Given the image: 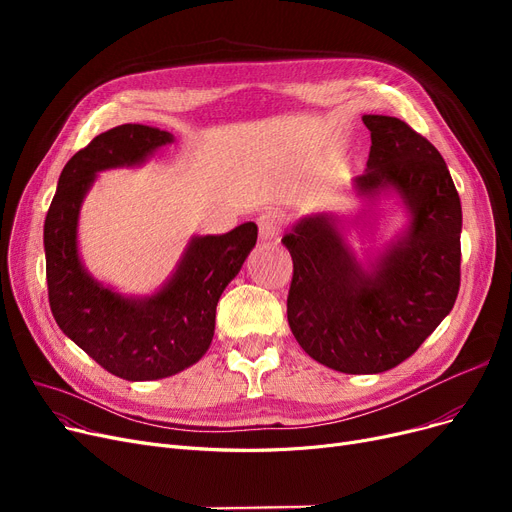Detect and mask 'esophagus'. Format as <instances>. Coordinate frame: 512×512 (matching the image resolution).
<instances>
[{
	"instance_id": "esophagus-1",
	"label": "esophagus",
	"mask_w": 512,
	"mask_h": 512,
	"mask_svg": "<svg viewBox=\"0 0 512 512\" xmlns=\"http://www.w3.org/2000/svg\"><path fill=\"white\" fill-rule=\"evenodd\" d=\"M284 224V213L278 209H270V211H263L259 218H257V228H259V238L263 242H270L274 240Z\"/></svg>"
}]
</instances>
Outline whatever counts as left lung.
<instances>
[{"mask_svg":"<svg viewBox=\"0 0 512 512\" xmlns=\"http://www.w3.org/2000/svg\"><path fill=\"white\" fill-rule=\"evenodd\" d=\"M363 122L371 149L353 182L363 211L394 193L407 228L367 263L332 211L305 215L282 238L292 257L286 313L294 338L317 363L353 375L409 359L452 311L461 286L463 211L446 161L407 122L375 114Z\"/></svg>","mask_w":512,"mask_h":512,"instance_id":"8db88e82","label":"left lung"}]
</instances>
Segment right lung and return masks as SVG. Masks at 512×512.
Wrapping results in <instances>:
<instances>
[{
    "mask_svg": "<svg viewBox=\"0 0 512 512\" xmlns=\"http://www.w3.org/2000/svg\"><path fill=\"white\" fill-rule=\"evenodd\" d=\"M168 143L174 134L143 124L101 132L64 166L43 228L53 319L93 361L128 382L168 378L207 353L215 307L257 242L253 222L193 236L172 276L149 297H124L85 270L78 215L97 174L141 166Z\"/></svg>",
    "mask_w": 512,
    "mask_h": 512,
    "instance_id": "obj_1",
    "label": "right lung"
}]
</instances>
